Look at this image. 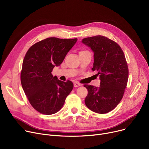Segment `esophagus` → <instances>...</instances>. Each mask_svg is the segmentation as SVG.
Here are the masks:
<instances>
[{
	"label": "esophagus",
	"instance_id": "34e87169",
	"mask_svg": "<svg viewBox=\"0 0 149 149\" xmlns=\"http://www.w3.org/2000/svg\"><path fill=\"white\" fill-rule=\"evenodd\" d=\"M74 86L75 88H77V87H79V86H80L81 84H80V83H79L75 82V83H74Z\"/></svg>",
	"mask_w": 149,
	"mask_h": 149
}]
</instances>
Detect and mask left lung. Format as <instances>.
<instances>
[{
    "label": "left lung",
    "mask_w": 149,
    "mask_h": 149,
    "mask_svg": "<svg viewBox=\"0 0 149 149\" xmlns=\"http://www.w3.org/2000/svg\"><path fill=\"white\" fill-rule=\"evenodd\" d=\"M82 43L94 53L92 68L99 75L100 86L84 84L88 91L85 104L92 111L106 113L112 111L121 100L126 88L129 69L119 45L103 36L83 38Z\"/></svg>",
    "instance_id": "obj_1"
}]
</instances>
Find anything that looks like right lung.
I'll return each mask as SVG.
<instances>
[{
	"mask_svg": "<svg viewBox=\"0 0 149 149\" xmlns=\"http://www.w3.org/2000/svg\"><path fill=\"white\" fill-rule=\"evenodd\" d=\"M77 38L49 37L38 42L28 50L20 74L22 88L30 104L37 111L51 115L59 111L72 91V81H62L51 72L60 66Z\"/></svg>",
	"mask_w": 149,
	"mask_h": 149,
	"instance_id": "obj_1",
	"label": "right lung"
}]
</instances>
